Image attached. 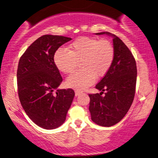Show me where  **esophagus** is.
Wrapping results in <instances>:
<instances>
[{
  "label": "esophagus",
  "mask_w": 158,
  "mask_h": 158,
  "mask_svg": "<svg viewBox=\"0 0 158 158\" xmlns=\"http://www.w3.org/2000/svg\"><path fill=\"white\" fill-rule=\"evenodd\" d=\"M80 94H81V92L79 91V90H76V91H75V95H76V97H77V96H79Z\"/></svg>",
  "instance_id": "esophagus-1"
}]
</instances>
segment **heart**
Returning a JSON list of instances; mask_svg holds the SVG:
<instances>
[{"instance_id":"obj_1","label":"heart","mask_w":158,"mask_h":158,"mask_svg":"<svg viewBox=\"0 0 158 158\" xmlns=\"http://www.w3.org/2000/svg\"><path fill=\"white\" fill-rule=\"evenodd\" d=\"M114 59V48L108 39L80 37L69 46V51L59 50L54 56L56 66L64 73H73L81 62L82 70L67 79L66 84L76 90L86 89L108 73Z\"/></svg>"}]
</instances>
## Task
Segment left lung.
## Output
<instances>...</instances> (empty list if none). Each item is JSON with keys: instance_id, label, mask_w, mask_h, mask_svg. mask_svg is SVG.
<instances>
[{"instance_id": "left-lung-1", "label": "left lung", "mask_w": 158, "mask_h": 158, "mask_svg": "<svg viewBox=\"0 0 158 158\" xmlns=\"http://www.w3.org/2000/svg\"><path fill=\"white\" fill-rule=\"evenodd\" d=\"M110 32H99L97 35ZM113 36L114 59L105 77L96 85L99 94H90L91 119L101 126L117 124L126 116L135 98L137 65L131 52L117 36ZM106 93L103 96L104 91Z\"/></svg>"}]
</instances>
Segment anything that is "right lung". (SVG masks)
Masks as SVG:
<instances>
[{
	"mask_svg": "<svg viewBox=\"0 0 158 158\" xmlns=\"http://www.w3.org/2000/svg\"><path fill=\"white\" fill-rule=\"evenodd\" d=\"M70 40L64 36L42 35L19 59L17 85L20 102L27 116L45 129L63 124L75 95L71 88L57 89L62 77L54 62L56 50Z\"/></svg>",
	"mask_w": 158,
	"mask_h": 158,
	"instance_id": "right-lung-1",
	"label": "right lung"
}]
</instances>
